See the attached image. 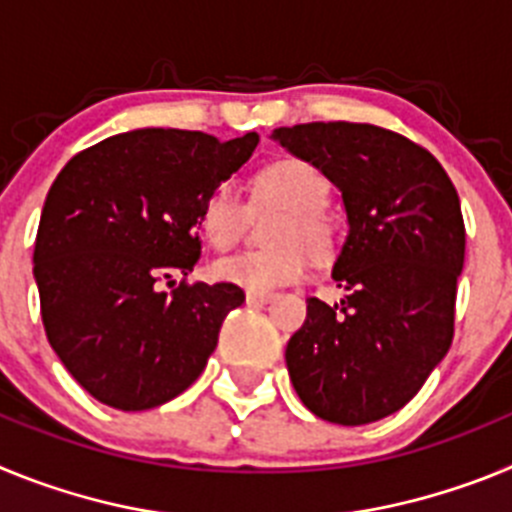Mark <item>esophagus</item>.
<instances>
[{"instance_id": "1", "label": "esophagus", "mask_w": 512, "mask_h": 512, "mask_svg": "<svg viewBox=\"0 0 512 512\" xmlns=\"http://www.w3.org/2000/svg\"><path fill=\"white\" fill-rule=\"evenodd\" d=\"M271 300H274V295H271V292H246V302L251 307H264V305H269Z\"/></svg>"}]
</instances>
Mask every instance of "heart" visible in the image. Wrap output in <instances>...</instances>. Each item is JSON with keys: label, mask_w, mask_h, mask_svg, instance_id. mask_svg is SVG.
I'll use <instances>...</instances> for the list:
<instances>
[{"label": "heart", "mask_w": 512, "mask_h": 512, "mask_svg": "<svg viewBox=\"0 0 512 512\" xmlns=\"http://www.w3.org/2000/svg\"><path fill=\"white\" fill-rule=\"evenodd\" d=\"M259 192L266 200L284 205L271 233L274 248L241 251L212 266L220 282L238 284L248 292L295 284L310 271V253L325 259L336 248V223L325 212L328 184L325 176L300 158H282L266 166L259 174ZM248 210L235 184H220L202 207V233L217 248L233 246L246 228Z\"/></svg>", "instance_id": "obj_1"}]
</instances>
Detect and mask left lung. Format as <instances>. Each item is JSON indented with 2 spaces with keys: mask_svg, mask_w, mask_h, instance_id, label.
<instances>
[{
  "mask_svg": "<svg viewBox=\"0 0 512 512\" xmlns=\"http://www.w3.org/2000/svg\"><path fill=\"white\" fill-rule=\"evenodd\" d=\"M341 189L348 235L333 264L338 305L307 300L287 343L305 408L364 425L405 408L454 338L464 269L459 194L431 153L366 122H307L271 135Z\"/></svg>",
  "mask_w": 512,
  "mask_h": 512,
  "instance_id": "1",
  "label": "left lung"
}]
</instances>
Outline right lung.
Listing matches in <instances>:
<instances>
[{
    "mask_svg": "<svg viewBox=\"0 0 512 512\" xmlns=\"http://www.w3.org/2000/svg\"><path fill=\"white\" fill-rule=\"evenodd\" d=\"M259 146L200 130L143 128L76 153L45 197L33 274L45 336L94 400L151 410L182 395L246 295L179 284L200 259L207 197ZM172 287L166 293L163 284Z\"/></svg>",
    "mask_w": 512,
    "mask_h": 512,
    "instance_id": "1",
    "label": "right lung"
}]
</instances>
